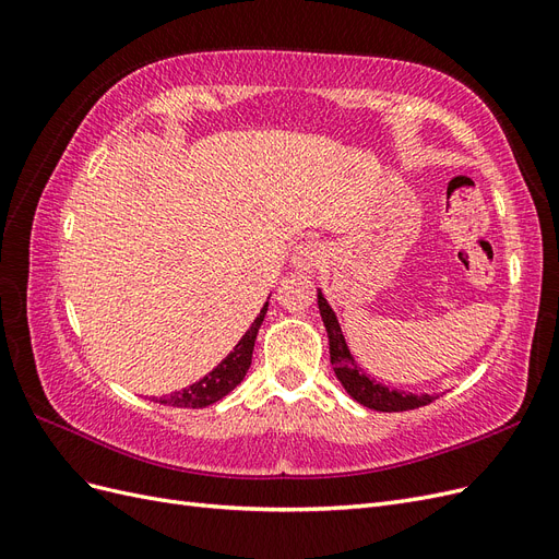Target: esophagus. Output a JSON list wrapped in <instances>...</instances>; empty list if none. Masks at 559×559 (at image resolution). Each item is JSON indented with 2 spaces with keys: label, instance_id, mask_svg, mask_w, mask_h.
I'll return each mask as SVG.
<instances>
[{
  "label": "esophagus",
  "instance_id": "obj_1",
  "mask_svg": "<svg viewBox=\"0 0 559 559\" xmlns=\"http://www.w3.org/2000/svg\"><path fill=\"white\" fill-rule=\"evenodd\" d=\"M321 259V249L317 242H300L294 249V257H292V267L300 270V273H314L317 265Z\"/></svg>",
  "mask_w": 559,
  "mask_h": 559
}]
</instances>
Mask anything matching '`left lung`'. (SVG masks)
I'll return each mask as SVG.
<instances>
[{
  "label": "left lung",
  "mask_w": 559,
  "mask_h": 559,
  "mask_svg": "<svg viewBox=\"0 0 559 559\" xmlns=\"http://www.w3.org/2000/svg\"><path fill=\"white\" fill-rule=\"evenodd\" d=\"M317 306L321 312V321H324L326 333H329V352H331V364L337 382L343 384L345 392L366 408L380 411V413H401V411H415L438 399V394H405L399 389H389L380 382H376L370 376H366L359 368L357 359L352 357L347 347V341L341 329V321H337L329 300L317 289Z\"/></svg>",
  "instance_id": "8db88e82"
}]
</instances>
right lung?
Here are the masks:
<instances>
[{
  "label": "right lung",
  "instance_id": "1",
  "mask_svg": "<svg viewBox=\"0 0 559 559\" xmlns=\"http://www.w3.org/2000/svg\"><path fill=\"white\" fill-rule=\"evenodd\" d=\"M265 312H267V302L261 308L259 317L253 319V324L247 329V333L240 337V343L233 347V352L212 370V373L193 382L191 386L181 389V392L163 396L160 403L173 405V408H207V405L228 396L233 389L245 380L247 370L251 366L253 343H257V335L265 319Z\"/></svg>",
  "mask_w": 559,
  "mask_h": 559
}]
</instances>
